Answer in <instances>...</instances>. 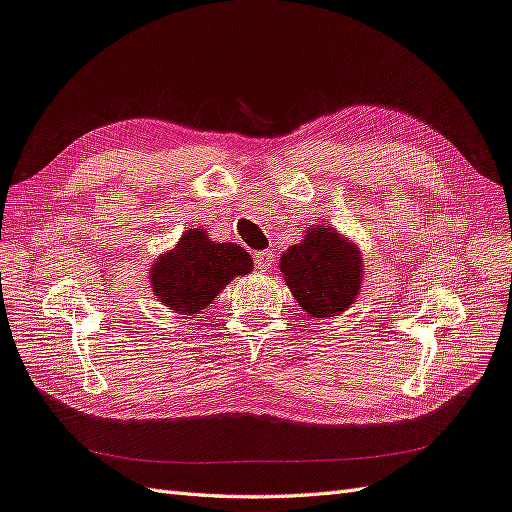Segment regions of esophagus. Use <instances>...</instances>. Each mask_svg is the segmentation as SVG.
<instances>
[{
  "mask_svg": "<svg viewBox=\"0 0 512 512\" xmlns=\"http://www.w3.org/2000/svg\"><path fill=\"white\" fill-rule=\"evenodd\" d=\"M273 258H276V254H273L271 249H267V252H256L254 254L256 269L258 271H269L273 267Z\"/></svg>",
  "mask_w": 512,
  "mask_h": 512,
  "instance_id": "esophagus-1",
  "label": "esophagus"
}]
</instances>
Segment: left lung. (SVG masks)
Here are the masks:
<instances>
[{
  "label": "left lung",
  "instance_id": "1",
  "mask_svg": "<svg viewBox=\"0 0 512 512\" xmlns=\"http://www.w3.org/2000/svg\"><path fill=\"white\" fill-rule=\"evenodd\" d=\"M280 271L304 313L328 319L343 315L356 302L363 289L365 258L330 223H317L280 254Z\"/></svg>",
  "mask_w": 512,
  "mask_h": 512
}]
</instances>
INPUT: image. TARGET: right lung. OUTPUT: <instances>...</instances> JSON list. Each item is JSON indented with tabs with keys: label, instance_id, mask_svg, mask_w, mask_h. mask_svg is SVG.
<instances>
[{
	"label": "right lung",
	"instance_id": "add662e5",
	"mask_svg": "<svg viewBox=\"0 0 512 512\" xmlns=\"http://www.w3.org/2000/svg\"><path fill=\"white\" fill-rule=\"evenodd\" d=\"M254 269L241 245L217 243L204 228L186 230L149 267V284L162 306L178 315H199L239 276Z\"/></svg>",
	"mask_w": 512,
	"mask_h": 512
}]
</instances>
